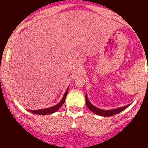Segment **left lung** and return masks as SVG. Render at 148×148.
<instances>
[{
    "label": "left lung",
    "mask_w": 148,
    "mask_h": 148,
    "mask_svg": "<svg viewBox=\"0 0 148 148\" xmlns=\"http://www.w3.org/2000/svg\"><path fill=\"white\" fill-rule=\"evenodd\" d=\"M86 104H87V107L89 108V110H91L92 112H94L95 114L97 115H100V116H103V117H110V116H113V115H115L118 114V113L121 112L122 110H124L125 108H127L129 105L124 106V107H121V108H115V109H111V110H103V109H100V108L95 107L90 103V101L88 100V95L86 94Z\"/></svg>",
    "instance_id": "left-lung-1"
}]
</instances>
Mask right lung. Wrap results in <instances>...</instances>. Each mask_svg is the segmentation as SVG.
I'll return each instance as SVG.
<instances>
[{
  "instance_id": "add662e5",
  "label": "right lung",
  "mask_w": 148,
  "mask_h": 148,
  "mask_svg": "<svg viewBox=\"0 0 148 148\" xmlns=\"http://www.w3.org/2000/svg\"><path fill=\"white\" fill-rule=\"evenodd\" d=\"M67 91H68V88L67 89V90L65 91L64 95L63 96L61 101L56 105L53 106V107H51V108H45V109H40V110H30V112L33 113V114H36L39 115H47V114H53V113L56 112L57 110H58L60 108V107L63 105V103H64L65 98H66V96L67 95Z\"/></svg>"
}]
</instances>
